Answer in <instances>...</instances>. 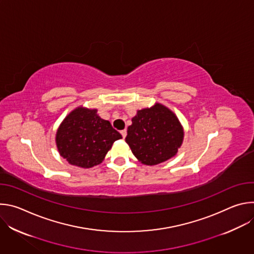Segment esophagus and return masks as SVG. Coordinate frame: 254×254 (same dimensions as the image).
Listing matches in <instances>:
<instances>
[{"mask_svg":"<svg viewBox=\"0 0 254 254\" xmlns=\"http://www.w3.org/2000/svg\"><path fill=\"white\" fill-rule=\"evenodd\" d=\"M121 133H122V135H123V137L125 138L126 136H127V129H123L122 131H121Z\"/></svg>","mask_w":254,"mask_h":254,"instance_id":"34e87169","label":"esophagus"}]
</instances>
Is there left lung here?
<instances>
[{"instance_id": "obj_1", "label": "left lung", "mask_w": 254, "mask_h": 254, "mask_svg": "<svg viewBox=\"0 0 254 254\" xmlns=\"http://www.w3.org/2000/svg\"><path fill=\"white\" fill-rule=\"evenodd\" d=\"M131 122L126 141L141 164L154 166L171 159L183 142L178 118L161 103L137 111Z\"/></svg>"}]
</instances>
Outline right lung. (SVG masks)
<instances>
[{"instance_id":"1","label":"right lung","mask_w":254,"mask_h":254,"mask_svg":"<svg viewBox=\"0 0 254 254\" xmlns=\"http://www.w3.org/2000/svg\"><path fill=\"white\" fill-rule=\"evenodd\" d=\"M122 137L110 122L98 117L97 110L79 106L60 125L56 144L69 164L87 169L100 164L113 143Z\"/></svg>"}]
</instances>
